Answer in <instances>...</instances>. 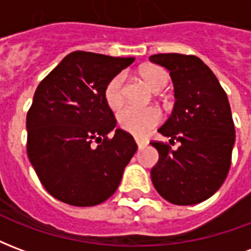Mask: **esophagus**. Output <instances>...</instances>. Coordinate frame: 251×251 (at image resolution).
Listing matches in <instances>:
<instances>
[{
  "mask_svg": "<svg viewBox=\"0 0 251 251\" xmlns=\"http://www.w3.org/2000/svg\"><path fill=\"white\" fill-rule=\"evenodd\" d=\"M136 144H137V147L141 149V148H144L145 145H147L148 141H145V140H141V138H136Z\"/></svg>",
  "mask_w": 251,
  "mask_h": 251,
  "instance_id": "esophagus-1",
  "label": "esophagus"
}]
</instances>
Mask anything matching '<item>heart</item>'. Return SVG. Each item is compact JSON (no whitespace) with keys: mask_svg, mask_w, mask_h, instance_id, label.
<instances>
[{"mask_svg":"<svg viewBox=\"0 0 251 251\" xmlns=\"http://www.w3.org/2000/svg\"><path fill=\"white\" fill-rule=\"evenodd\" d=\"M141 77L153 90H161L169 82V74L157 66L141 68ZM104 100L111 109H118L125 102V75L117 74L104 86ZM163 120V114L157 107H137L125 106L117 113V124L122 130L136 137L147 136Z\"/></svg>","mask_w":251,"mask_h":251,"instance_id":"1","label":"heart"}]
</instances>
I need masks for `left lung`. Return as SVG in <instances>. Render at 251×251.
Instances as JSON below:
<instances>
[{"label": "left lung", "mask_w": 251, "mask_h": 251, "mask_svg": "<svg viewBox=\"0 0 251 251\" xmlns=\"http://www.w3.org/2000/svg\"><path fill=\"white\" fill-rule=\"evenodd\" d=\"M149 60L169 70L176 97L172 114L158 129L171 140L151 142L158 152L152 183L172 204H198L221 188L231 164L235 127L226 91L198 56L157 53ZM175 142L177 150L170 147Z\"/></svg>", "instance_id": "obj_1"}]
</instances>
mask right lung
<instances>
[{"label": "right lung", "mask_w": 251, "mask_h": 251, "mask_svg": "<svg viewBox=\"0 0 251 251\" xmlns=\"http://www.w3.org/2000/svg\"><path fill=\"white\" fill-rule=\"evenodd\" d=\"M134 62L75 51L36 88L26 114V153L43 187L76 207L103 203L114 194L137 152L131 134L117 129L104 86Z\"/></svg>", "instance_id": "obj_1"}]
</instances>
